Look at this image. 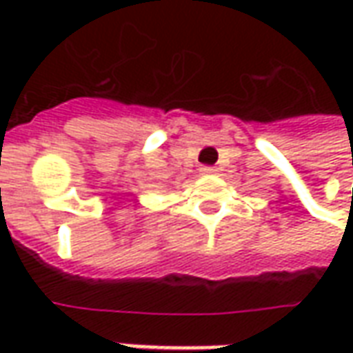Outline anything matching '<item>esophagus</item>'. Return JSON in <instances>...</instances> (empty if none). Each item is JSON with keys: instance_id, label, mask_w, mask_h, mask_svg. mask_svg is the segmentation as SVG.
Segmentation results:
<instances>
[{"instance_id": "esophagus-1", "label": "esophagus", "mask_w": 353, "mask_h": 353, "mask_svg": "<svg viewBox=\"0 0 353 353\" xmlns=\"http://www.w3.org/2000/svg\"><path fill=\"white\" fill-rule=\"evenodd\" d=\"M200 172L206 174V176H214V174H217V168H215V166H202Z\"/></svg>"}]
</instances>
